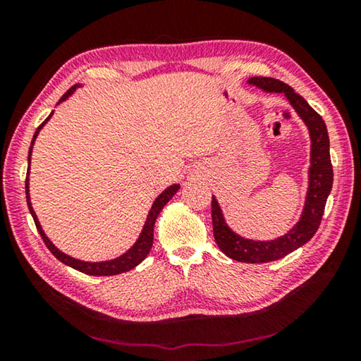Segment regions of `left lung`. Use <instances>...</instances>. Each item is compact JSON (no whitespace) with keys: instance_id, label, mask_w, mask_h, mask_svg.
<instances>
[{"instance_id":"left-lung-1","label":"left lung","mask_w":361,"mask_h":361,"mask_svg":"<svg viewBox=\"0 0 361 361\" xmlns=\"http://www.w3.org/2000/svg\"><path fill=\"white\" fill-rule=\"evenodd\" d=\"M248 84L256 85L264 92L283 94L299 118L304 121L310 135L309 188L305 194L302 215L295 228L290 229L285 235L264 242L245 239V237L235 234L224 221L221 207L215 195L212 197L213 234H215L219 250L231 259L240 262H269L283 258L314 237L320 226L326 199L333 188V166L331 157H329V137L325 121L301 95L296 94L288 84L274 78L255 76L248 79Z\"/></svg>"}]
</instances>
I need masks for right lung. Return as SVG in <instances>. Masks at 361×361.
I'll return each instance as SVG.
<instances>
[{
	"instance_id": "obj_1",
	"label": "right lung",
	"mask_w": 361,
	"mask_h": 361,
	"mask_svg": "<svg viewBox=\"0 0 361 361\" xmlns=\"http://www.w3.org/2000/svg\"><path fill=\"white\" fill-rule=\"evenodd\" d=\"M78 87H81V84H75V85H73V87L68 90V92H66V94L62 97V99L59 100V103H62V102H65L66 99H68V97H70L73 92H75V90H76ZM52 114H54V113L49 114V118H47L44 122H42V124L38 127V129H36L35 135H33V140H32V146H30V151H28V170H27V180H25V192H27L28 210H30V213H32V216H33V219H35L36 229H38L39 235L42 237V240H44L46 247H47L49 250H51V253H52L54 256H56V258H57L59 261H62L63 264L70 266V267H73V269H76V271H79V272L87 274V276H118V274L130 271V269L138 266L140 262H142V261L146 258V256H148L149 250H151V247H152V240H154V223H156V219H157V215H159V213H161V210L164 209V205H166V204L169 202V200L172 199L173 195L176 194V191H178L180 185L169 186V188L166 189V191H162L161 194L157 195L156 200H154V204H152L151 210H149V213H148V216H146L143 231H142V234H140L138 240H137L135 243H133V247L127 250V252H126L124 255H121V256H118V258H114V259L100 261V262L81 261V259L73 258V256H70V255H65L63 252H60V250H59L56 245H54V243H52L51 240L47 239V235L44 234V231H42L41 224H39V221H38V216H36V213H35V210H33L32 202H30V183H28L30 180H28V173H30V159H32V148H33L35 140H36V137H38L39 130L42 129V127H44L46 122H47L49 119H51Z\"/></svg>"
}]
</instances>
